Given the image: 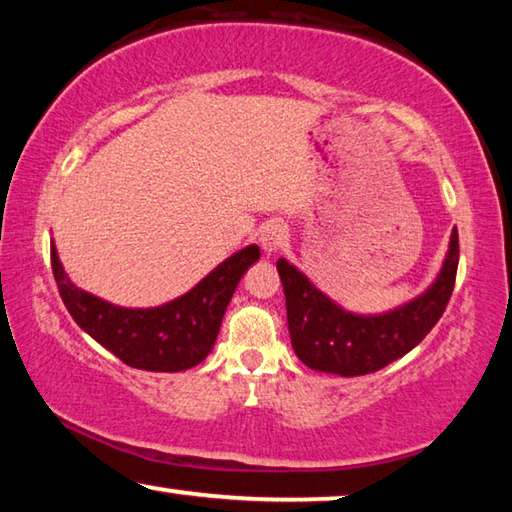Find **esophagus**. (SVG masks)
Masks as SVG:
<instances>
[{
	"label": "esophagus",
	"instance_id": "esophagus-1",
	"mask_svg": "<svg viewBox=\"0 0 512 512\" xmlns=\"http://www.w3.org/2000/svg\"><path fill=\"white\" fill-rule=\"evenodd\" d=\"M284 241H287V232H284L282 225H277V223L266 225V228L262 230V235H259V246H262L266 255L277 253V250L284 246Z\"/></svg>",
	"mask_w": 512,
	"mask_h": 512
}]
</instances>
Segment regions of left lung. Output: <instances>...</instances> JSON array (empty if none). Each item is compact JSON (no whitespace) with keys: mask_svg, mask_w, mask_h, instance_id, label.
I'll return each instance as SVG.
<instances>
[{"mask_svg":"<svg viewBox=\"0 0 512 512\" xmlns=\"http://www.w3.org/2000/svg\"><path fill=\"white\" fill-rule=\"evenodd\" d=\"M458 232L452 230L443 266L420 296L379 314H354L320 291L289 259H277L293 352L307 368L339 377L381 370L411 352L438 323L454 291Z\"/></svg>","mask_w":512,"mask_h":512,"instance_id":"left-lung-1","label":"left lung"}]
</instances>
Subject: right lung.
<instances>
[{
    "mask_svg": "<svg viewBox=\"0 0 512 512\" xmlns=\"http://www.w3.org/2000/svg\"><path fill=\"white\" fill-rule=\"evenodd\" d=\"M257 259L259 246L250 244L223 259L183 296L140 309L112 305L76 287L51 241V268L60 298L76 325L126 366L151 372H180L207 359L232 293Z\"/></svg>",
    "mask_w": 512,
    "mask_h": 512,
    "instance_id": "1",
    "label": "right lung"
}]
</instances>
